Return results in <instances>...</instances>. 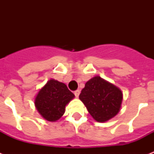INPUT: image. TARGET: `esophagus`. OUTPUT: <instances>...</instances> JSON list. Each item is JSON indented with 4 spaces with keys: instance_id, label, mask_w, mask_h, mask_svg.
I'll return each mask as SVG.
<instances>
[{
    "instance_id": "esophagus-1",
    "label": "esophagus",
    "mask_w": 154,
    "mask_h": 154,
    "mask_svg": "<svg viewBox=\"0 0 154 154\" xmlns=\"http://www.w3.org/2000/svg\"><path fill=\"white\" fill-rule=\"evenodd\" d=\"M74 95L76 97H78V96L80 95V90H78V89H77V90L74 91Z\"/></svg>"
}]
</instances>
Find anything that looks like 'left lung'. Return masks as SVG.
I'll return each mask as SVG.
<instances>
[{"label": "left lung", "mask_w": 154, "mask_h": 154, "mask_svg": "<svg viewBox=\"0 0 154 154\" xmlns=\"http://www.w3.org/2000/svg\"><path fill=\"white\" fill-rule=\"evenodd\" d=\"M79 98L94 120L105 122L118 113L123 95L119 88L96 76L85 83Z\"/></svg>", "instance_id": "1"}]
</instances>
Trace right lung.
Wrapping results in <instances>:
<instances>
[{"label":"right lung","instance_id":"obj_1","mask_svg":"<svg viewBox=\"0 0 154 154\" xmlns=\"http://www.w3.org/2000/svg\"><path fill=\"white\" fill-rule=\"evenodd\" d=\"M66 85L54 79L48 81L35 98V106L39 113L49 122H56L65 113V105L74 98Z\"/></svg>","mask_w":154,"mask_h":154}]
</instances>
